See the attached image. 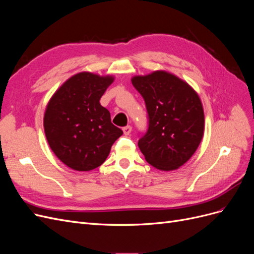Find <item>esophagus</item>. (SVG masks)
I'll list each match as a JSON object with an SVG mask.
<instances>
[{
  "label": "esophagus",
  "instance_id": "1",
  "mask_svg": "<svg viewBox=\"0 0 254 254\" xmlns=\"http://www.w3.org/2000/svg\"><path fill=\"white\" fill-rule=\"evenodd\" d=\"M131 130H132L131 126H125L124 128H123V131H124V134H126V135L130 134V132H131Z\"/></svg>",
  "mask_w": 254,
  "mask_h": 254
}]
</instances>
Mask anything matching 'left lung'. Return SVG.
Here are the masks:
<instances>
[{
	"label": "left lung",
	"instance_id": "1",
	"mask_svg": "<svg viewBox=\"0 0 254 254\" xmlns=\"http://www.w3.org/2000/svg\"><path fill=\"white\" fill-rule=\"evenodd\" d=\"M131 82L148 113V129L137 142L140 150L158 170H177L194 155L202 140L200 98L188 82L165 71L134 76Z\"/></svg>",
	"mask_w": 254,
	"mask_h": 254
}]
</instances>
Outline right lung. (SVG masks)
Masks as SVG:
<instances>
[{
	"instance_id": "obj_1",
	"label": "right lung",
	"mask_w": 254,
	"mask_h": 254,
	"mask_svg": "<svg viewBox=\"0 0 254 254\" xmlns=\"http://www.w3.org/2000/svg\"><path fill=\"white\" fill-rule=\"evenodd\" d=\"M113 80L109 75L78 73L54 93L47 106L43 126L50 147L74 171L101 166L123 134L111 123L110 112L99 104Z\"/></svg>"
}]
</instances>
